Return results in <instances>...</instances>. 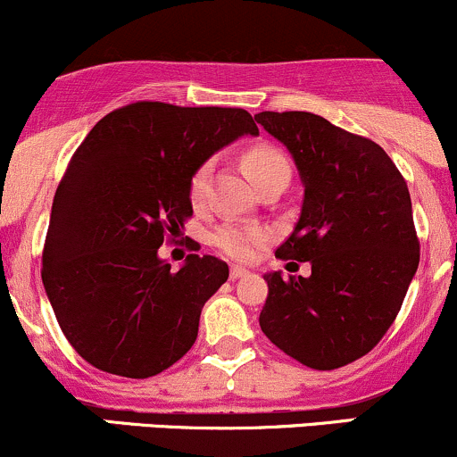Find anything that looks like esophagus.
Instances as JSON below:
<instances>
[{
  "mask_svg": "<svg viewBox=\"0 0 457 457\" xmlns=\"http://www.w3.org/2000/svg\"><path fill=\"white\" fill-rule=\"evenodd\" d=\"M247 276H249V269L238 267V265H232V269H229V278H232V280H238V278H247Z\"/></svg>",
  "mask_w": 457,
  "mask_h": 457,
  "instance_id": "esophagus-1",
  "label": "esophagus"
}]
</instances>
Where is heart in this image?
I'll return each instance as SVG.
<instances>
[{
  "instance_id": "b5f03b06",
  "label": "heart",
  "mask_w": 457,
  "mask_h": 457,
  "mask_svg": "<svg viewBox=\"0 0 457 457\" xmlns=\"http://www.w3.org/2000/svg\"><path fill=\"white\" fill-rule=\"evenodd\" d=\"M243 168L256 188L262 181L271 179V177L282 175V172H291L289 160L285 157V153H280L273 146H267V144L249 148L243 155ZM210 170H212V164L205 162V164H201L195 172H192L188 186L192 204H201V201H204L205 190H208ZM269 238H271L269 229L258 228V225L243 223V220H228V223H220L212 232L214 247L220 249L225 256L241 262L253 261L256 253L269 243Z\"/></svg>"
}]
</instances>
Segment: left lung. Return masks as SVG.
<instances>
[{"label": "left lung", "instance_id": "8db88e82", "mask_svg": "<svg viewBox=\"0 0 457 457\" xmlns=\"http://www.w3.org/2000/svg\"><path fill=\"white\" fill-rule=\"evenodd\" d=\"M256 122L287 146L304 186L282 261L311 276L267 273L262 333L295 361L335 370L363 357L396 320L420 261L405 179L378 144L306 112Z\"/></svg>", "mask_w": 457, "mask_h": 457}]
</instances>
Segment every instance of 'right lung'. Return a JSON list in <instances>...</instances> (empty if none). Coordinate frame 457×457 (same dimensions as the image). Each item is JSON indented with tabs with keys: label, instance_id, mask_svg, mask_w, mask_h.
I'll list each match as a JSON object with an SVG mask.
<instances>
[{
	"label": "right lung",
	"instance_id": "right-lung-1",
	"mask_svg": "<svg viewBox=\"0 0 457 457\" xmlns=\"http://www.w3.org/2000/svg\"><path fill=\"white\" fill-rule=\"evenodd\" d=\"M241 136H258L245 109L142 100L104 115L76 148L41 278L67 342L94 368L146 378L192 348L229 269L190 253L172 271L157 252L192 216V172Z\"/></svg>",
	"mask_w": 457,
	"mask_h": 457
}]
</instances>
